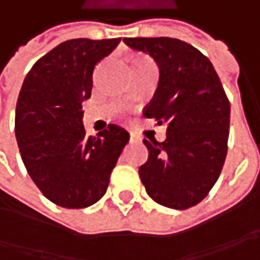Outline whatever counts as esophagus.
I'll list each match as a JSON object with an SVG mask.
<instances>
[{
	"label": "esophagus",
	"mask_w": 260,
	"mask_h": 260,
	"mask_svg": "<svg viewBox=\"0 0 260 260\" xmlns=\"http://www.w3.org/2000/svg\"><path fill=\"white\" fill-rule=\"evenodd\" d=\"M130 139L132 140H135V142H140L142 139H140V136L137 135V133H135V132H130Z\"/></svg>",
	"instance_id": "1"
}]
</instances>
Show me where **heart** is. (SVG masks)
<instances>
[{
  "mask_svg": "<svg viewBox=\"0 0 260 260\" xmlns=\"http://www.w3.org/2000/svg\"><path fill=\"white\" fill-rule=\"evenodd\" d=\"M139 62H145V60H139Z\"/></svg>",
  "mask_w": 260,
  "mask_h": 260,
  "instance_id": "heart-1",
  "label": "heart"
}]
</instances>
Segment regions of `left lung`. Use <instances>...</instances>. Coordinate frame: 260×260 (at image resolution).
<instances>
[{
	"label": "left lung",
	"instance_id": "8db88e82",
	"mask_svg": "<svg viewBox=\"0 0 260 260\" xmlns=\"http://www.w3.org/2000/svg\"><path fill=\"white\" fill-rule=\"evenodd\" d=\"M130 49L155 59L159 82L143 115L166 123V140H143L139 168L157 204L186 210L203 201L224 165L230 103L213 63L194 46L171 37H125Z\"/></svg>",
	"mask_w": 260,
	"mask_h": 260
}]
</instances>
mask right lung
<instances>
[{
    "instance_id": "right-lung-1",
    "label": "right lung",
    "mask_w": 260,
    "mask_h": 260,
    "mask_svg": "<svg viewBox=\"0 0 260 260\" xmlns=\"http://www.w3.org/2000/svg\"><path fill=\"white\" fill-rule=\"evenodd\" d=\"M121 39L66 40L36 62L15 108V137L27 172L53 204L85 208L103 198L130 135L108 124L86 137L82 103L95 65Z\"/></svg>"
}]
</instances>
